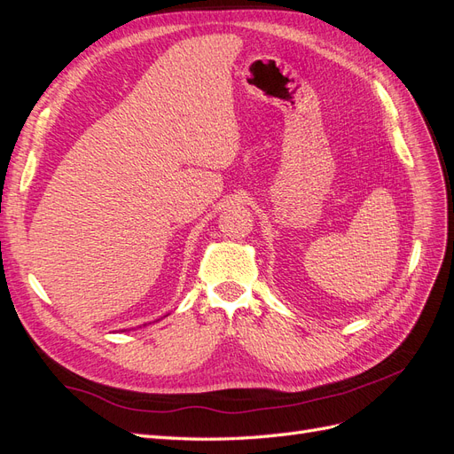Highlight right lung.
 <instances>
[{"label":"right lung","mask_w":454,"mask_h":454,"mask_svg":"<svg viewBox=\"0 0 454 454\" xmlns=\"http://www.w3.org/2000/svg\"><path fill=\"white\" fill-rule=\"evenodd\" d=\"M144 325H145V324H144Z\"/></svg>","instance_id":"obj_1"}]
</instances>
